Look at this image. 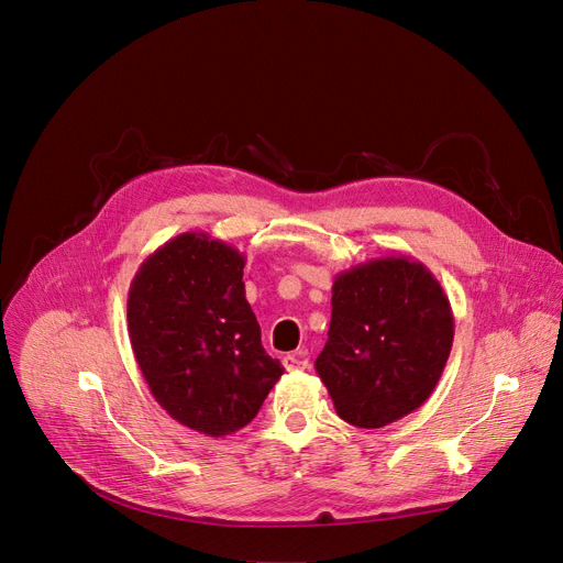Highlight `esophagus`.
<instances>
[{
	"mask_svg": "<svg viewBox=\"0 0 563 563\" xmlns=\"http://www.w3.org/2000/svg\"><path fill=\"white\" fill-rule=\"evenodd\" d=\"M283 367H285L287 372H299V369H306V367H308V361H303V358H299V356H285V358H283Z\"/></svg>",
	"mask_w": 563,
	"mask_h": 563,
	"instance_id": "obj_1",
	"label": "esophagus"
}]
</instances>
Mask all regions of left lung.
<instances>
[{
	"label": "left lung",
	"instance_id": "8db88e82",
	"mask_svg": "<svg viewBox=\"0 0 563 563\" xmlns=\"http://www.w3.org/2000/svg\"><path fill=\"white\" fill-rule=\"evenodd\" d=\"M329 342L314 361L338 416L380 429L435 390L454 342L445 289L418 260L361 262L333 280Z\"/></svg>",
	"mask_w": 563,
	"mask_h": 563
}]
</instances>
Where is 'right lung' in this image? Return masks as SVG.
<instances>
[{"mask_svg":"<svg viewBox=\"0 0 563 563\" xmlns=\"http://www.w3.org/2000/svg\"><path fill=\"white\" fill-rule=\"evenodd\" d=\"M244 264L234 246L183 232L141 262L128 294L147 388L173 420L212 438L246 427L283 376L262 346Z\"/></svg>","mask_w":563,"mask_h":563,"instance_id":"add662e5","label":"right lung"}]
</instances>
